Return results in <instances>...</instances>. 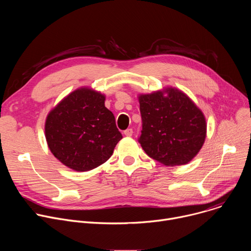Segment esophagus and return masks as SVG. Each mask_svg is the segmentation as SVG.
<instances>
[{"label": "esophagus", "mask_w": 251, "mask_h": 251, "mask_svg": "<svg viewBox=\"0 0 251 251\" xmlns=\"http://www.w3.org/2000/svg\"><path fill=\"white\" fill-rule=\"evenodd\" d=\"M124 134H125L126 136L130 137V136H132V134H133V130H132L131 128H129V129H126V130L124 131Z\"/></svg>", "instance_id": "esophagus-1"}]
</instances>
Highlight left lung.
Wrapping results in <instances>:
<instances>
[{
    "label": "left lung",
    "mask_w": 251,
    "mask_h": 251,
    "mask_svg": "<svg viewBox=\"0 0 251 251\" xmlns=\"http://www.w3.org/2000/svg\"><path fill=\"white\" fill-rule=\"evenodd\" d=\"M163 92L140 95L142 131L138 138L146 154L166 165L189 163L201 150L206 124L202 112L182 91L168 88Z\"/></svg>",
    "instance_id": "1"
}]
</instances>
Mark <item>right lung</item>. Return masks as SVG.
I'll return each instance as SVG.
<instances>
[{
  "instance_id": "obj_1",
  "label": "right lung",
  "mask_w": 251,
  "mask_h": 251,
  "mask_svg": "<svg viewBox=\"0 0 251 251\" xmlns=\"http://www.w3.org/2000/svg\"><path fill=\"white\" fill-rule=\"evenodd\" d=\"M105 96L89 88L67 95L48 115L46 138L63 165L77 172L92 170L113 154L122 134L104 105Z\"/></svg>"
}]
</instances>
